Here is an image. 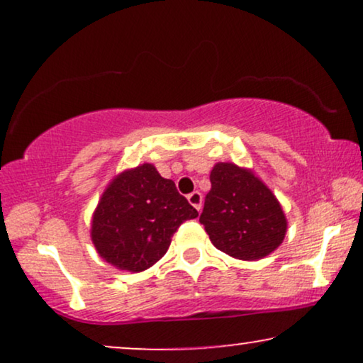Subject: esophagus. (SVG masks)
I'll return each instance as SVG.
<instances>
[{
  "label": "esophagus",
  "instance_id": "1",
  "mask_svg": "<svg viewBox=\"0 0 363 363\" xmlns=\"http://www.w3.org/2000/svg\"><path fill=\"white\" fill-rule=\"evenodd\" d=\"M186 198H188V201H190L191 206H195L198 211L201 210V206H203V196H201L200 191H193V193H190V195H188Z\"/></svg>",
  "mask_w": 363,
  "mask_h": 363
}]
</instances>
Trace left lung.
Masks as SVG:
<instances>
[{
  "instance_id": "8db88e82",
  "label": "left lung",
  "mask_w": 363,
  "mask_h": 363,
  "mask_svg": "<svg viewBox=\"0 0 363 363\" xmlns=\"http://www.w3.org/2000/svg\"><path fill=\"white\" fill-rule=\"evenodd\" d=\"M210 182L200 223L213 245L242 261L271 255L284 240L287 221L269 188L251 170L223 162L213 167Z\"/></svg>"
}]
</instances>
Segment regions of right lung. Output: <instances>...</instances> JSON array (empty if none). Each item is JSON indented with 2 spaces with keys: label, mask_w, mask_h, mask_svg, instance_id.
<instances>
[{
  "label": "right lung",
  "mask_w": 363,
  "mask_h": 363,
  "mask_svg": "<svg viewBox=\"0 0 363 363\" xmlns=\"http://www.w3.org/2000/svg\"><path fill=\"white\" fill-rule=\"evenodd\" d=\"M198 211L150 163L122 172L92 216V242L117 269L140 272L163 257L182 223Z\"/></svg>",
  "instance_id": "add662e5"
}]
</instances>
